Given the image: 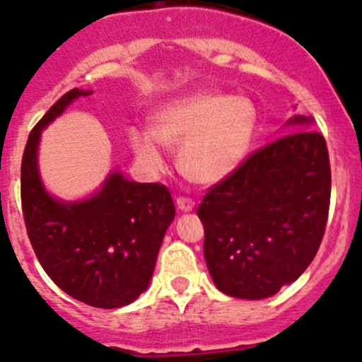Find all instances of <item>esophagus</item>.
Here are the masks:
<instances>
[{"instance_id":"esophagus-1","label":"esophagus","mask_w":362,"mask_h":362,"mask_svg":"<svg viewBox=\"0 0 362 362\" xmlns=\"http://www.w3.org/2000/svg\"><path fill=\"white\" fill-rule=\"evenodd\" d=\"M176 205H177V209L182 210V212H189V210H193L194 202L192 200V198H188V197H180L176 200Z\"/></svg>"}]
</instances>
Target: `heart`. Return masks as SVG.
<instances>
[{
    "label": "heart",
    "mask_w": 362,
    "mask_h": 362,
    "mask_svg": "<svg viewBox=\"0 0 362 362\" xmlns=\"http://www.w3.org/2000/svg\"><path fill=\"white\" fill-rule=\"evenodd\" d=\"M257 105L245 95L194 92L170 100L156 112L152 135L135 132L132 145L138 159L160 169V145L180 147L177 165L186 180L203 186L222 182L238 170L253 144Z\"/></svg>",
    "instance_id": "1"
}]
</instances>
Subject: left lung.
<instances>
[{"instance_id": "1", "label": "left lung", "mask_w": 362, "mask_h": 362, "mask_svg": "<svg viewBox=\"0 0 362 362\" xmlns=\"http://www.w3.org/2000/svg\"><path fill=\"white\" fill-rule=\"evenodd\" d=\"M294 116L287 133L255 150L212 186L197 214L206 267L218 291L265 299L310 267L330 209L332 173L323 135Z\"/></svg>"}]
</instances>
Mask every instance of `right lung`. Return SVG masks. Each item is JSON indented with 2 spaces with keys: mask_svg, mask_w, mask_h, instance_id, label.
Here are the masks:
<instances>
[{
  "mask_svg": "<svg viewBox=\"0 0 362 362\" xmlns=\"http://www.w3.org/2000/svg\"><path fill=\"white\" fill-rule=\"evenodd\" d=\"M90 90L66 92L28 135L22 157V212L44 272L61 291L88 306L115 308L147 291L162 239L176 210L159 182H135L111 173L82 202H59L44 189L37 169L40 132L73 100Z\"/></svg>",
  "mask_w": 362,
  "mask_h": 362,
  "instance_id": "1",
  "label": "right lung"
}]
</instances>
